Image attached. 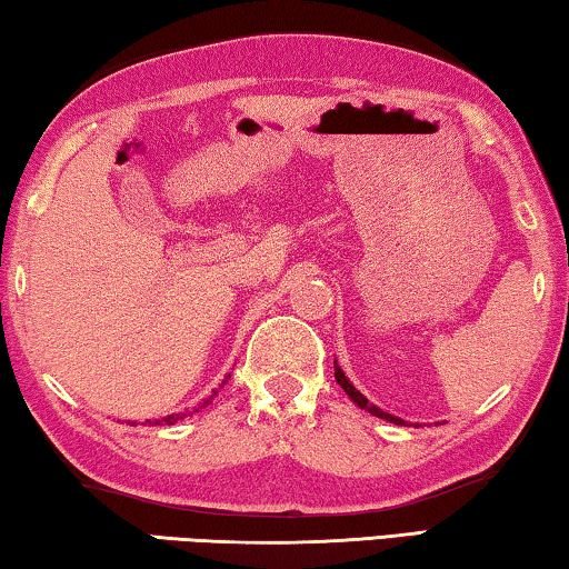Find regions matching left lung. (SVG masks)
I'll return each instance as SVG.
<instances>
[{
	"mask_svg": "<svg viewBox=\"0 0 569 569\" xmlns=\"http://www.w3.org/2000/svg\"><path fill=\"white\" fill-rule=\"evenodd\" d=\"M333 373H336V381H339V387L349 393V399L356 403V407L359 409H366L371 413V417H379V419H387V421H391V423H401V427H407V421L403 419H399V417H393V413H389V411H383V409H379L377 403H371L369 399L363 397V393L353 387V383L346 379V373L341 371V366L333 361ZM413 427H419V423H413Z\"/></svg>",
	"mask_w": 569,
	"mask_h": 569,
	"instance_id": "8db88e82",
	"label": "left lung"
}]
</instances>
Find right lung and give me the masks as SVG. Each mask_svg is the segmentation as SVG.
<instances>
[{"instance_id": "right-lung-1", "label": "right lung", "mask_w": 569, "mask_h": 569, "mask_svg": "<svg viewBox=\"0 0 569 569\" xmlns=\"http://www.w3.org/2000/svg\"><path fill=\"white\" fill-rule=\"evenodd\" d=\"M228 377H230V373H228ZM228 377H226V381H228ZM223 381V383H226ZM223 383H220V387H223ZM218 397V391H213V393H210V397L203 401V403H198V407L196 409H192V411H200V409H206L208 407V403L210 401H213ZM192 411H180V413H168V417H162V419H156V421H150V419H146V423H168V427H172V423H176V421H180V419H186V417H190V413Z\"/></svg>"}]
</instances>
